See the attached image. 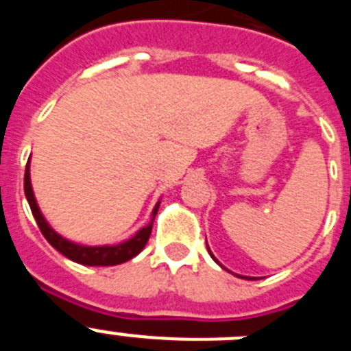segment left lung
<instances>
[{
    "label": "left lung",
    "instance_id": "1",
    "mask_svg": "<svg viewBox=\"0 0 351 351\" xmlns=\"http://www.w3.org/2000/svg\"><path fill=\"white\" fill-rule=\"evenodd\" d=\"M207 250H209V246H207ZM209 253H210V251H209ZM210 256H213V253H210ZM213 258H214V256H213ZM214 260H216V258H214ZM216 262H218V260H216Z\"/></svg>",
    "mask_w": 351,
    "mask_h": 351
}]
</instances>
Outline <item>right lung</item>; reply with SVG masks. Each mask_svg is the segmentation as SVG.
<instances>
[{"label":"right lung","mask_w":351,"mask_h":351,"mask_svg":"<svg viewBox=\"0 0 351 351\" xmlns=\"http://www.w3.org/2000/svg\"><path fill=\"white\" fill-rule=\"evenodd\" d=\"M24 193H26L31 213H33L36 223H38L40 232L43 234V237L47 239V243L60 251L61 255H64L66 258L73 260L77 263H82V265H104V267L105 265H119V263H125L132 260L133 256H137L144 250L145 244H147L149 235H151V230H153L154 216H156L158 207H160V202H158L156 207L153 209V218H151L149 225L141 228L137 234L133 235L132 239H128V241H125V243L116 244V246H82V244L70 243L64 237H61L60 234H56L42 216L38 204L35 200V195H33V188H31L29 161H27L26 173H24Z\"/></svg>","instance_id":"1"}]
</instances>
